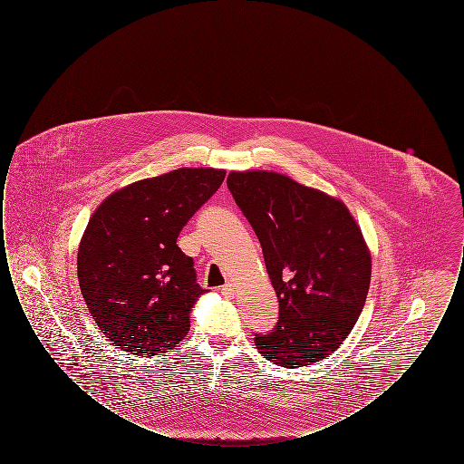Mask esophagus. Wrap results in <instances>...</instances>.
<instances>
[{
	"instance_id": "34e87169",
	"label": "esophagus",
	"mask_w": 464,
	"mask_h": 464,
	"mask_svg": "<svg viewBox=\"0 0 464 464\" xmlns=\"http://www.w3.org/2000/svg\"><path fill=\"white\" fill-rule=\"evenodd\" d=\"M221 294L224 297H227V299H231V297H235V294H237V290H235V285L233 284H226L224 287L221 288Z\"/></svg>"
}]
</instances>
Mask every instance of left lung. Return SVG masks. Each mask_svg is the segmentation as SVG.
<instances>
[{
    "mask_svg": "<svg viewBox=\"0 0 464 464\" xmlns=\"http://www.w3.org/2000/svg\"><path fill=\"white\" fill-rule=\"evenodd\" d=\"M227 188L256 231L280 320L254 343L269 362L297 369L334 353L363 309L372 257L350 208L271 170H231Z\"/></svg>",
    "mask_w": 464,
    "mask_h": 464,
    "instance_id": "obj_1",
    "label": "left lung"
}]
</instances>
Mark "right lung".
I'll use <instances>...</instances> for the list:
<instances>
[{
    "mask_svg": "<svg viewBox=\"0 0 464 464\" xmlns=\"http://www.w3.org/2000/svg\"><path fill=\"white\" fill-rule=\"evenodd\" d=\"M224 169L182 167L111 193L78 246V280L90 314L125 352L176 348L205 292L177 246L186 222L222 184Z\"/></svg>",
    "mask_w": 464,
    "mask_h": 464,
    "instance_id": "obj_1",
    "label": "right lung"
}]
</instances>
